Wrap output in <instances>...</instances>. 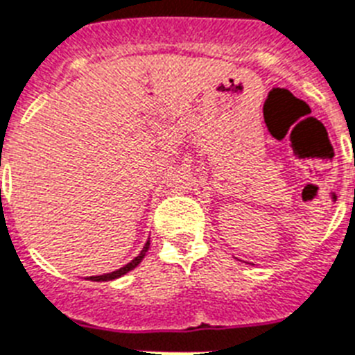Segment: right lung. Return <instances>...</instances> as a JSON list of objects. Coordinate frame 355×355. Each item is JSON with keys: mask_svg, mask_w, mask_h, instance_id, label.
Listing matches in <instances>:
<instances>
[{"mask_svg": "<svg viewBox=\"0 0 355 355\" xmlns=\"http://www.w3.org/2000/svg\"><path fill=\"white\" fill-rule=\"evenodd\" d=\"M148 247H150V239H148L145 247H143L141 254H139V256H137L136 259H132V261L128 263V265L121 266L119 270H114V272H110V274H103V276H92V277H90V281H110V279H116V277H121L123 274H127V272H130L132 268H136V266L139 265V263H141V259H143V257H145V254H146V250H148Z\"/></svg>", "mask_w": 355, "mask_h": 355, "instance_id": "obj_1", "label": "right lung"}]
</instances>
